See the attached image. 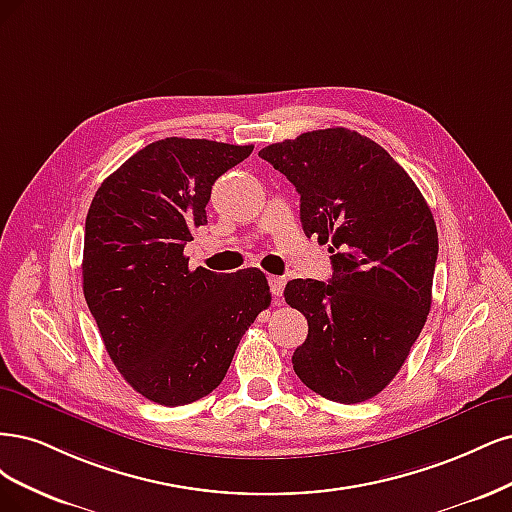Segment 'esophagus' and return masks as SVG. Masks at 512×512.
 I'll list each match as a JSON object with an SVG mask.
<instances>
[{"mask_svg":"<svg viewBox=\"0 0 512 512\" xmlns=\"http://www.w3.org/2000/svg\"><path fill=\"white\" fill-rule=\"evenodd\" d=\"M270 283V291H272V298H274V304H280L283 302V291H285V278L283 276H270L268 278Z\"/></svg>","mask_w":512,"mask_h":512,"instance_id":"obj_1","label":"esophagus"}]
</instances>
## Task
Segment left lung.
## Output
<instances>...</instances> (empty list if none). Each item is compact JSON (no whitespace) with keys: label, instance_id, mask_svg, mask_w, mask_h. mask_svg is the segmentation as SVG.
Instances as JSON below:
<instances>
[{"label":"left lung","instance_id":"8db88e82","mask_svg":"<svg viewBox=\"0 0 512 512\" xmlns=\"http://www.w3.org/2000/svg\"><path fill=\"white\" fill-rule=\"evenodd\" d=\"M259 157L300 193L304 234L329 242L332 278H295L285 300L308 321L300 381L357 404L400 372L432 306L438 232L425 197L381 144L344 127L306 131Z\"/></svg>","mask_w":512,"mask_h":512}]
</instances>
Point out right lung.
I'll list each match as a JSON object with an SVG mask.
<instances>
[{
	"instance_id": "add662e5",
	"label": "right lung",
	"mask_w": 512,
	"mask_h": 512,
	"mask_svg": "<svg viewBox=\"0 0 512 512\" xmlns=\"http://www.w3.org/2000/svg\"><path fill=\"white\" fill-rule=\"evenodd\" d=\"M253 144L166 138L97 189L85 223L82 291L106 351L146 400L183 406L217 389L246 329L272 302L257 268L189 270L214 180Z\"/></svg>"
}]
</instances>
